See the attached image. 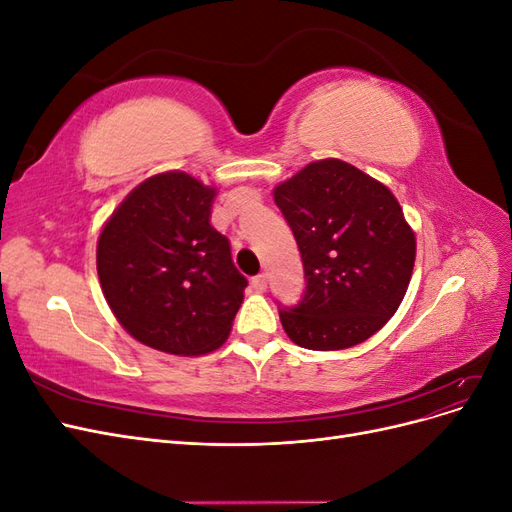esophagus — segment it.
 Instances as JSON below:
<instances>
[{"instance_id": "1", "label": "esophagus", "mask_w": 512, "mask_h": 512, "mask_svg": "<svg viewBox=\"0 0 512 512\" xmlns=\"http://www.w3.org/2000/svg\"><path fill=\"white\" fill-rule=\"evenodd\" d=\"M267 282H269L267 273H260V275L252 277V288H254L256 292H265V290H267Z\"/></svg>"}]
</instances>
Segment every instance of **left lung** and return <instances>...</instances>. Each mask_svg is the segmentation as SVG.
<instances>
[{
    "instance_id": "obj_1",
    "label": "left lung",
    "mask_w": 512,
    "mask_h": 512,
    "mask_svg": "<svg viewBox=\"0 0 512 512\" xmlns=\"http://www.w3.org/2000/svg\"><path fill=\"white\" fill-rule=\"evenodd\" d=\"M273 198L305 271L301 301L280 307L284 331L307 350L365 342L397 312L414 269V232L397 198L335 158L307 164Z\"/></svg>"
}]
</instances>
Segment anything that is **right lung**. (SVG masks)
I'll use <instances>...</instances> for the list:
<instances>
[{
    "label": "right lung",
    "mask_w": 512,
    "mask_h": 512,
    "mask_svg": "<svg viewBox=\"0 0 512 512\" xmlns=\"http://www.w3.org/2000/svg\"><path fill=\"white\" fill-rule=\"evenodd\" d=\"M213 196L179 170L162 173L134 188L102 230V292L145 346L194 356L226 342L247 280L230 241L209 224Z\"/></svg>",
    "instance_id": "add662e5"
}]
</instances>
